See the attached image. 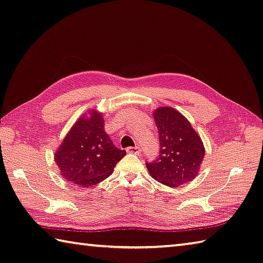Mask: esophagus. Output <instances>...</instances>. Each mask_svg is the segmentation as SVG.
Wrapping results in <instances>:
<instances>
[{
	"label": "esophagus",
	"mask_w": 263,
	"mask_h": 263,
	"mask_svg": "<svg viewBox=\"0 0 263 263\" xmlns=\"http://www.w3.org/2000/svg\"><path fill=\"white\" fill-rule=\"evenodd\" d=\"M127 152L128 153H134V155H140V147H138V146H128Z\"/></svg>",
	"instance_id": "34e87169"
}]
</instances>
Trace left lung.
<instances>
[{"mask_svg": "<svg viewBox=\"0 0 263 263\" xmlns=\"http://www.w3.org/2000/svg\"><path fill=\"white\" fill-rule=\"evenodd\" d=\"M159 134V152L153 161H145L150 175L168 186L190 182L198 174L205 148L190 122L172 107L153 113Z\"/></svg>", "mask_w": 263, "mask_h": 263, "instance_id": "1", "label": "left lung"}]
</instances>
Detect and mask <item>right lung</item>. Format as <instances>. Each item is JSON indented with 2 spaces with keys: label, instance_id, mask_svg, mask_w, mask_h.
Here are the masks:
<instances>
[{
  "label": "right lung",
  "instance_id": "right-lung-1",
  "mask_svg": "<svg viewBox=\"0 0 263 263\" xmlns=\"http://www.w3.org/2000/svg\"><path fill=\"white\" fill-rule=\"evenodd\" d=\"M125 156L104 130L102 115L92 113L76 122L54 153V161L65 180L89 187L110 176Z\"/></svg>",
  "mask_w": 263,
  "mask_h": 263
}]
</instances>
